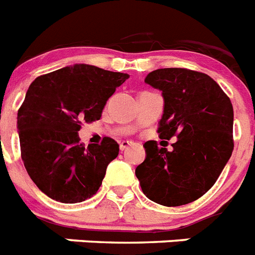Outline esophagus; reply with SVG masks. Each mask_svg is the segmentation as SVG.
I'll return each mask as SVG.
<instances>
[{"mask_svg":"<svg viewBox=\"0 0 255 255\" xmlns=\"http://www.w3.org/2000/svg\"><path fill=\"white\" fill-rule=\"evenodd\" d=\"M132 142H129V140H123V142L120 143V149H121V151H125V149L129 148Z\"/></svg>","mask_w":255,"mask_h":255,"instance_id":"obj_1","label":"esophagus"}]
</instances>
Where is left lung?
<instances>
[{"mask_svg":"<svg viewBox=\"0 0 255 255\" xmlns=\"http://www.w3.org/2000/svg\"><path fill=\"white\" fill-rule=\"evenodd\" d=\"M144 81L162 91L161 139L177 138L173 151L144 143L135 175L149 200L164 206L190 204L217 182L234 151V108L210 76L187 68L151 72Z\"/></svg>","mask_w":255,"mask_h":255,"instance_id":"1","label":"left lung"}]
</instances>
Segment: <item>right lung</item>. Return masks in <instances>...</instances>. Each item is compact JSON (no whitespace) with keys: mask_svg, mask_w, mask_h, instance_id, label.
Wrapping results in <instances>:
<instances>
[{"mask_svg":"<svg viewBox=\"0 0 255 255\" xmlns=\"http://www.w3.org/2000/svg\"><path fill=\"white\" fill-rule=\"evenodd\" d=\"M129 78L89 64L38 76L18 111L20 154L28 175L50 199L76 204L98 192L119 144L104 136L85 147L82 123L101 119L108 98Z\"/></svg>","mask_w":255,"mask_h":255,"instance_id":"right-lung-1","label":"right lung"}]
</instances>
